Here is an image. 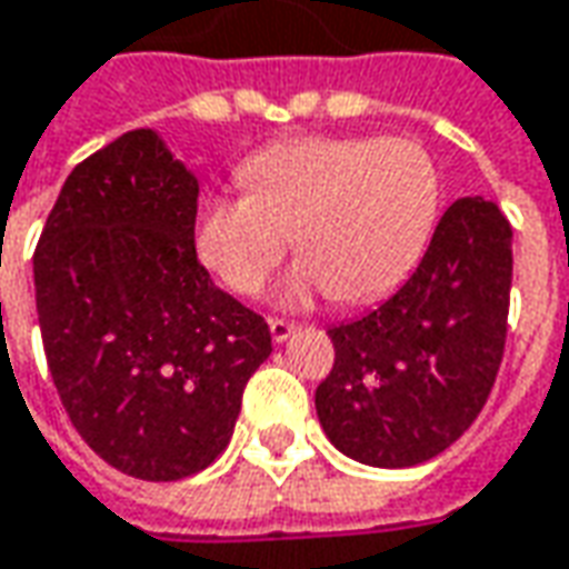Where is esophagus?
<instances>
[{
    "instance_id": "esophagus-1",
    "label": "esophagus",
    "mask_w": 569,
    "mask_h": 569,
    "mask_svg": "<svg viewBox=\"0 0 569 569\" xmlns=\"http://www.w3.org/2000/svg\"><path fill=\"white\" fill-rule=\"evenodd\" d=\"M296 330V323H289V320H280V317H273L270 320V336H273V342H286L289 336Z\"/></svg>"
}]
</instances>
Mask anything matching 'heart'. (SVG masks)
<instances>
[{
  "label": "heart",
  "instance_id": "1",
  "mask_svg": "<svg viewBox=\"0 0 569 569\" xmlns=\"http://www.w3.org/2000/svg\"><path fill=\"white\" fill-rule=\"evenodd\" d=\"M249 192L208 196L196 252L236 296H258L296 239L283 305L330 292L358 305L389 292L430 242L442 204L432 154L405 137H299L242 161Z\"/></svg>",
  "mask_w": 569,
  "mask_h": 569
}]
</instances>
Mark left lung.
I'll return each instance as SVG.
<instances>
[{
  "label": "left lung",
  "mask_w": 569,
  "mask_h": 569,
  "mask_svg": "<svg viewBox=\"0 0 569 569\" xmlns=\"http://www.w3.org/2000/svg\"><path fill=\"white\" fill-rule=\"evenodd\" d=\"M511 236L496 202L458 199L408 283L330 330L336 361L315 405L342 455L415 467L477 420L508 339Z\"/></svg>",
  "instance_id": "left-lung-1"
}]
</instances>
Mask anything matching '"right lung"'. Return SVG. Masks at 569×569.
Here are the masks:
<instances>
[{"mask_svg":"<svg viewBox=\"0 0 569 569\" xmlns=\"http://www.w3.org/2000/svg\"><path fill=\"white\" fill-rule=\"evenodd\" d=\"M199 180L152 130L80 161L33 252L58 398L83 442L127 477L173 482L218 458L270 351L264 317L196 254Z\"/></svg>","mask_w":569,"mask_h":569,"instance_id":"obj_1","label":"right lung"}]
</instances>
